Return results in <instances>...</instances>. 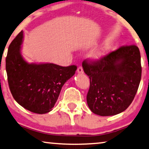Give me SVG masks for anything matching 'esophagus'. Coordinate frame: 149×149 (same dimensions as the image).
Wrapping results in <instances>:
<instances>
[{
	"label": "esophagus",
	"mask_w": 149,
	"mask_h": 149,
	"mask_svg": "<svg viewBox=\"0 0 149 149\" xmlns=\"http://www.w3.org/2000/svg\"><path fill=\"white\" fill-rule=\"evenodd\" d=\"M77 73H78V74H83V73H84L83 68H82V67H81V66H79V67L77 68Z\"/></svg>",
	"instance_id": "1"
}]
</instances>
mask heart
<instances>
[{"instance_id":"b5f03b06","label":"heart","mask_w":149,"mask_h":149,"mask_svg":"<svg viewBox=\"0 0 149 149\" xmlns=\"http://www.w3.org/2000/svg\"><path fill=\"white\" fill-rule=\"evenodd\" d=\"M109 46H108V45H104V46L101 47L98 50H97L95 52V53L93 54V57L95 58L96 60H100V59L104 57L106 54H107L109 50Z\"/></svg>"}]
</instances>
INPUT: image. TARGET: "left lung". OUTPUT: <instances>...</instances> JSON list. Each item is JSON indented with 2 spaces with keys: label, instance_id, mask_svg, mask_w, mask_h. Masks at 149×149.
<instances>
[{
  "label": "left lung",
  "instance_id": "1",
  "mask_svg": "<svg viewBox=\"0 0 149 149\" xmlns=\"http://www.w3.org/2000/svg\"><path fill=\"white\" fill-rule=\"evenodd\" d=\"M90 79L87 103L100 116L124 111L131 105L141 79V54L135 45L120 47L100 60L82 63Z\"/></svg>",
  "mask_w": 149,
  "mask_h": 149
}]
</instances>
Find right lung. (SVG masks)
<instances>
[{
  "mask_svg": "<svg viewBox=\"0 0 149 149\" xmlns=\"http://www.w3.org/2000/svg\"><path fill=\"white\" fill-rule=\"evenodd\" d=\"M22 40L21 31L8 47L6 70L9 88L22 107L32 113L44 114L52 110L62 86L75 74L77 66L28 63L21 54Z\"/></svg>",
  "mask_w": 149,
  "mask_h": 149,
  "instance_id": "add662e5",
  "label": "right lung"
}]
</instances>
